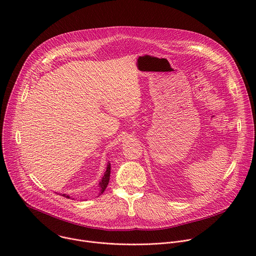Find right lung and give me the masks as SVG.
Instances as JSON below:
<instances>
[{
    "label": "right lung",
    "mask_w": 256,
    "mask_h": 256,
    "mask_svg": "<svg viewBox=\"0 0 256 256\" xmlns=\"http://www.w3.org/2000/svg\"><path fill=\"white\" fill-rule=\"evenodd\" d=\"M109 177H110V163L107 164L106 171H105V173H104V175H103L101 181L99 182V188H100L99 196L102 194L104 192V190H106V188H107V186H108V182H109ZM62 196L70 198V196H66V194H62Z\"/></svg>",
    "instance_id": "right-lung-1"
}]
</instances>
